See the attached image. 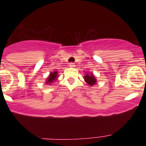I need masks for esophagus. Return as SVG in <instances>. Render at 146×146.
<instances>
[{
    "instance_id": "esophagus-1",
    "label": "esophagus",
    "mask_w": 146,
    "mask_h": 146,
    "mask_svg": "<svg viewBox=\"0 0 146 146\" xmlns=\"http://www.w3.org/2000/svg\"><path fill=\"white\" fill-rule=\"evenodd\" d=\"M68 66H69L70 67L73 68V67H75V64L73 63V62H70V63H69V64H68Z\"/></svg>"
}]
</instances>
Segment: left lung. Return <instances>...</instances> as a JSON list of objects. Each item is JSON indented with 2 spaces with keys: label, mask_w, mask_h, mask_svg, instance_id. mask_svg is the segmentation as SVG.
I'll use <instances>...</instances> for the list:
<instances>
[{
  "label": "left lung",
  "mask_w": 146,
  "mask_h": 146,
  "mask_svg": "<svg viewBox=\"0 0 146 146\" xmlns=\"http://www.w3.org/2000/svg\"><path fill=\"white\" fill-rule=\"evenodd\" d=\"M84 79L85 82H86L88 85H90V86H93V85H95L97 82L96 78H95L94 75H93V73H86Z\"/></svg>",
  "instance_id": "left-lung-1"
}]
</instances>
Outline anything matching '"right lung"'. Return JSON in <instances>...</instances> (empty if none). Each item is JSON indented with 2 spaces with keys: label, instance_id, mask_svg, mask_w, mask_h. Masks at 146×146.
<instances>
[{
  "label": "right lung",
  "instance_id": "add662e5",
  "mask_svg": "<svg viewBox=\"0 0 146 146\" xmlns=\"http://www.w3.org/2000/svg\"><path fill=\"white\" fill-rule=\"evenodd\" d=\"M58 72L57 71H54V72H52V73H50L49 75H48V78L46 79V84H51V83H53V82L56 81L58 78Z\"/></svg>",
  "mask_w": 146,
  "mask_h": 146
}]
</instances>
